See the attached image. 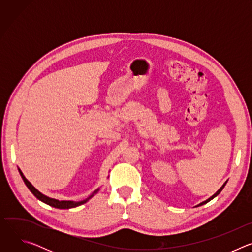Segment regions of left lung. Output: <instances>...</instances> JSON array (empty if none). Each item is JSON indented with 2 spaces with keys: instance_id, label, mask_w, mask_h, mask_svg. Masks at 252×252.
Segmentation results:
<instances>
[{
  "instance_id": "8db88e82",
  "label": "left lung",
  "mask_w": 252,
  "mask_h": 252,
  "mask_svg": "<svg viewBox=\"0 0 252 252\" xmlns=\"http://www.w3.org/2000/svg\"><path fill=\"white\" fill-rule=\"evenodd\" d=\"M227 182H228V181H226V182H225V183H224V184H223V185H222V187H221V188H220V189H219V190H218V191H217V192H215V193H214V194H213V195H211V196H210V197H209V198H208V199H206V200H204V201H202V202H200V203H199V204H197V205H196V206H200V205H203V204H205V203H207V202H208V201H210V200H211V199H213V198H214V197H217V196H218V195H219V194H220V192H221V191H222V189H224V187H225V186H226V184H227Z\"/></svg>"
}]
</instances>
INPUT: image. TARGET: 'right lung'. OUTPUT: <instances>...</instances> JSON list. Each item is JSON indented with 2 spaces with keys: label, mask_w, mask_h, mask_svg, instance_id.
<instances>
[{
  "label": "right lung",
  "mask_w": 252,
  "mask_h": 252,
  "mask_svg": "<svg viewBox=\"0 0 252 252\" xmlns=\"http://www.w3.org/2000/svg\"><path fill=\"white\" fill-rule=\"evenodd\" d=\"M19 169V172L23 178V181L25 183V185L27 186V188L30 189V191L37 197L39 200L53 206V207H56V208H61V209H68V208H73V207H77V206H80L86 202H88L94 194H96L98 191H99V188L96 189L94 192H92L88 197H86L85 199L83 200H80V201H74V200H59V199H56V198H52V197H49L45 194H43L41 191H39L37 189H35L29 181L26 178V176L23 174L22 170L18 167Z\"/></svg>",
  "instance_id": "1"
}]
</instances>
